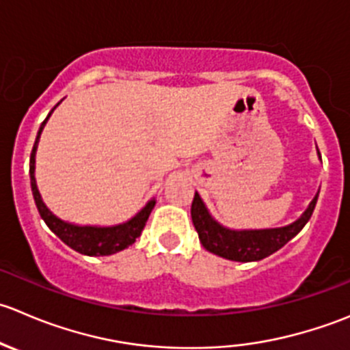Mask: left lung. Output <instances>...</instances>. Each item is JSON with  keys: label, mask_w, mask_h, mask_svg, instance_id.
Instances as JSON below:
<instances>
[{"label": "left lung", "mask_w": 350, "mask_h": 350, "mask_svg": "<svg viewBox=\"0 0 350 350\" xmlns=\"http://www.w3.org/2000/svg\"><path fill=\"white\" fill-rule=\"evenodd\" d=\"M318 158L321 160V154L317 148ZM320 192V190H318ZM318 192L308 204L306 211L293 221L288 226L281 228H264V230H231L223 226L219 221L213 217L209 209L206 207L204 200L196 192L190 207V216L196 226L199 240L207 252L226 260L233 262H257L269 257L279 248L284 247L289 240H293L297 233L304 228V224L310 221L313 214L314 206L318 200Z\"/></svg>", "instance_id": "obj_1"}]
</instances>
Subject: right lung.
Returning <instances> with one entry per match:
<instances>
[{
	"mask_svg": "<svg viewBox=\"0 0 350 350\" xmlns=\"http://www.w3.org/2000/svg\"><path fill=\"white\" fill-rule=\"evenodd\" d=\"M56 107H54V109H56ZM54 109L51 110L49 116L46 117V120L40 124V129L36 137V144H33L32 154H30V185H32L33 200H36V206L37 209H39L40 217L46 221L49 230L53 231L56 237L61 238V240L64 241L68 247H71L72 250L79 252V254L83 255H88V257H103V255H112L120 250H126L127 247H131V245L136 241V238H139L141 231L146 226L148 217H150L151 211H153L154 204H157V199H154V197L148 200V202L144 204L143 209L137 211L131 219L119 224H112V226L69 223V221L57 217L42 200V196H40L36 180V154L37 146H39L40 141V134H42L44 127H46L47 120H49Z\"/></svg>",
	"mask_w": 350,
	"mask_h": 350,
	"instance_id": "obj_1",
	"label": "right lung"
}]
</instances>
